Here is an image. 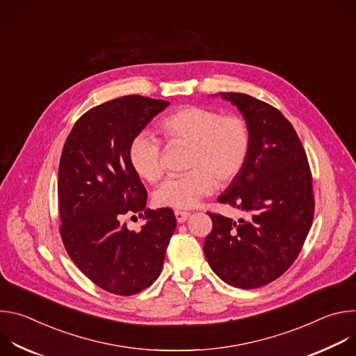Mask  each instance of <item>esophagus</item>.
<instances>
[{
    "label": "esophagus",
    "instance_id": "esophagus-1",
    "mask_svg": "<svg viewBox=\"0 0 356 356\" xmlns=\"http://www.w3.org/2000/svg\"><path fill=\"white\" fill-rule=\"evenodd\" d=\"M175 216H176V220H177V222H179V224H181V222H184V221L188 218L190 213H187V211H183V210H176V211H175Z\"/></svg>",
    "mask_w": 356,
    "mask_h": 356
}]
</instances>
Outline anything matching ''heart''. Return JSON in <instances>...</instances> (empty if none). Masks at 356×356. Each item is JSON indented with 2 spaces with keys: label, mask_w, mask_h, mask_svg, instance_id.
<instances>
[{
  "label": "heart",
  "mask_w": 356,
  "mask_h": 356,
  "mask_svg": "<svg viewBox=\"0 0 356 356\" xmlns=\"http://www.w3.org/2000/svg\"><path fill=\"white\" fill-rule=\"evenodd\" d=\"M170 146H187L184 168L179 177L168 179L156 191L161 207L190 209L209 195L216 183H231L249 158L252 134L239 114H222L213 108L183 106L159 122ZM128 161L134 172L149 183H156L165 172L162 142L154 135L136 134L128 146Z\"/></svg>",
  "instance_id": "obj_1"
}]
</instances>
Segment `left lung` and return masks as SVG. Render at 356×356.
I'll return each instance as SVG.
<instances>
[{"label":"left lung","mask_w":356,"mask_h":356,"mask_svg":"<svg viewBox=\"0 0 356 356\" xmlns=\"http://www.w3.org/2000/svg\"><path fill=\"white\" fill-rule=\"evenodd\" d=\"M250 127L252 143L242 172L218 197L245 213L235 222L207 213L213 229L204 253L214 273L241 289L280 277L297 259L314 218L313 176L300 138L283 114L243 92H221Z\"/></svg>","instance_id":"1"}]
</instances>
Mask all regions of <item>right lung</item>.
<instances>
[{
  "label": "right lung",
  "mask_w": 356,
  "mask_h": 356,
  "mask_svg": "<svg viewBox=\"0 0 356 356\" xmlns=\"http://www.w3.org/2000/svg\"><path fill=\"white\" fill-rule=\"evenodd\" d=\"M169 106L138 94L92 107L70 131L59 163L60 236L74 265L98 287L132 296L154 283L176 228L172 209L149 210L128 161L131 139ZM147 220L129 232L125 215Z\"/></svg>",
  "instance_id": "obj_1"
}]
</instances>
